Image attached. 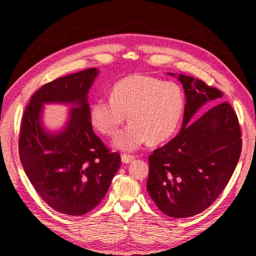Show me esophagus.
Returning a JSON list of instances; mask_svg holds the SVG:
<instances>
[{
    "label": "esophagus",
    "mask_w": 256,
    "mask_h": 256,
    "mask_svg": "<svg viewBox=\"0 0 256 256\" xmlns=\"http://www.w3.org/2000/svg\"><path fill=\"white\" fill-rule=\"evenodd\" d=\"M120 160H122L123 164H130V162H133L134 157H133V156H130V154H122Z\"/></svg>",
    "instance_id": "34e87169"
}]
</instances>
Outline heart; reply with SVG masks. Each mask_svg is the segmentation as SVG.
Here are the masks:
<instances>
[{
  "mask_svg": "<svg viewBox=\"0 0 256 256\" xmlns=\"http://www.w3.org/2000/svg\"><path fill=\"white\" fill-rule=\"evenodd\" d=\"M184 108V94L178 84L136 73L112 86L110 100L94 99L89 118L98 132L114 138L128 115L131 123L116 138L114 146L131 152L146 141L162 144L170 140L180 126Z\"/></svg>",
  "mask_w": 256,
  "mask_h": 256,
  "instance_id": "heart-1",
  "label": "heart"
}]
</instances>
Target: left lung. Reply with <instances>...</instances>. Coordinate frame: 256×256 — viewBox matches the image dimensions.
Returning a JSON list of instances; mask_svg holds the SVG:
<instances>
[{"instance_id": "1", "label": "left lung", "mask_w": 256, "mask_h": 256, "mask_svg": "<svg viewBox=\"0 0 256 256\" xmlns=\"http://www.w3.org/2000/svg\"><path fill=\"white\" fill-rule=\"evenodd\" d=\"M168 74L183 84V124L172 141L149 157L146 190L164 214L188 218L210 206L226 188L240 156V128L228 102L200 114L206 104L219 102L220 90L192 76Z\"/></svg>"}]
</instances>
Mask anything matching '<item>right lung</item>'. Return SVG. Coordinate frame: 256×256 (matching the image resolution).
Instances as JSON below:
<instances>
[{
	"label": "right lung",
	"mask_w": 256,
	"mask_h": 256,
	"mask_svg": "<svg viewBox=\"0 0 256 256\" xmlns=\"http://www.w3.org/2000/svg\"><path fill=\"white\" fill-rule=\"evenodd\" d=\"M98 74V68H88L44 84L21 122L19 154L26 175L42 200L64 214L82 216L98 206L120 166V156L110 152L89 118L88 94ZM46 103L70 106L58 132L42 123Z\"/></svg>",
	"instance_id": "1"
}]
</instances>
